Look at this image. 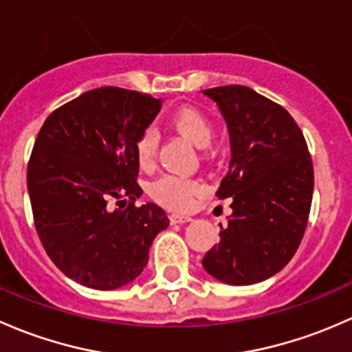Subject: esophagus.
I'll return each mask as SVG.
<instances>
[{"instance_id":"34e87169","label":"esophagus","mask_w":352,"mask_h":352,"mask_svg":"<svg viewBox=\"0 0 352 352\" xmlns=\"http://www.w3.org/2000/svg\"><path fill=\"white\" fill-rule=\"evenodd\" d=\"M169 220H171V223H188L191 222V217L190 215H181V213H171L169 215Z\"/></svg>"}]
</instances>
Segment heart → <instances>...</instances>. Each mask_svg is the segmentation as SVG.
<instances>
[{
    "mask_svg": "<svg viewBox=\"0 0 352 352\" xmlns=\"http://www.w3.org/2000/svg\"><path fill=\"white\" fill-rule=\"evenodd\" d=\"M169 129L193 144L198 149H205L213 139V123L205 113L197 108L184 107L176 110L169 118ZM157 135L154 130L147 129L139 135L135 142V157L142 169H149L154 164ZM201 191L198 181L166 175L155 179L149 186L152 200L173 210H188L193 205V198Z\"/></svg>",
    "mask_w": 352,
    "mask_h": 352,
    "instance_id": "obj_1",
    "label": "heart"
}]
</instances>
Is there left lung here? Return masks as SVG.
<instances>
[{"mask_svg": "<svg viewBox=\"0 0 352 352\" xmlns=\"http://www.w3.org/2000/svg\"><path fill=\"white\" fill-rule=\"evenodd\" d=\"M227 123L229 173L217 197L232 198L227 227L201 264L227 285L267 280L302 242L314 195V166L292 115L248 86L203 89Z\"/></svg>", "mask_w": 352, "mask_h": 352, "instance_id": "left-lung-1", "label": "left lung"}]
</instances>
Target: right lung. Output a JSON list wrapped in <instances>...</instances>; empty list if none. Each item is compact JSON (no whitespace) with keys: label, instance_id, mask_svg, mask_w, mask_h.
<instances>
[{"label":"right lung","instance_id":"1","mask_svg":"<svg viewBox=\"0 0 352 352\" xmlns=\"http://www.w3.org/2000/svg\"><path fill=\"white\" fill-rule=\"evenodd\" d=\"M162 100L123 88L91 89L43 122L27 169L35 229L52 263L76 283L117 289L149 261L169 219L155 203L135 206V142ZM129 197L126 209L110 199ZM126 201V200H123Z\"/></svg>","mask_w":352,"mask_h":352}]
</instances>
